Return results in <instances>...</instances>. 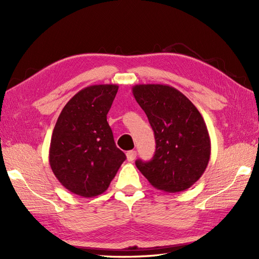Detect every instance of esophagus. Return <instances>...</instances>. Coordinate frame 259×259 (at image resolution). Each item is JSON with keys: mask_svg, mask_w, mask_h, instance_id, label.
Returning a JSON list of instances; mask_svg holds the SVG:
<instances>
[{"mask_svg": "<svg viewBox=\"0 0 259 259\" xmlns=\"http://www.w3.org/2000/svg\"><path fill=\"white\" fill-rule=\"evenodd\" d=\"M126 160L133 162L135 159H136V156H137V152L135 150H130V151H126Z\"/></svg>", "mask_w": 259, "mask_h": 259, "instance_id": "obj_1", "label": "esophagus"}]
</instances>
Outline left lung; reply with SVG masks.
Returning <instances> with one entry per match:
<instances>
[{"label":"left lung","instance_id":"1","mask_svg":"<svg viewBox=\"0 0 259 259\" xmlns=\"http://www.w3.org/2000/svg\"><path fill=\"white\" fill-rule=\"evenodd\" d=\"M133 93L156 139L155 156L148 162L137 160V168L156 189L179 192L190 188L210 158V138L200 112L167 84H137Z\"/></svg>","mask_w":259,"mask_h":259}]
</instances>
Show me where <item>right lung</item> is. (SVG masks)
Returning <instances> with one entry per match:
<instances>
[{"label": "right lung", "instance_id": "add662e5", "mask_svg": "<svg viewBox=\"0 0 259 259\" xmlns=\"http://www.w3.org/2000/svg\"><path fill=\"white\" fill-rule=\"evenodd\" d=\"M117 84L87 87L70 99L53 129L49 161L57 179L73 194H103L125 160L107 121Z\"/></svg>", "mask_w": 259, "mask_h": 259}]
</instances>
